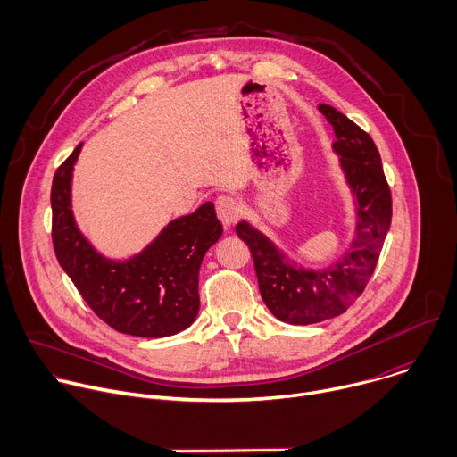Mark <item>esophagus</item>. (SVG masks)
<instances>
[{
  "label": "esophagus",
  "mask_w": 457,
  "mask_h": 457,
  "mask_svg": "<svg viewBox=\"0 0 457 457\" xmlns=\"http://www.w3.org/2000/svg\"><path fill=\"white\" fill-rule=\"evenodd\" d=\"M215 208H217V215L222 220V224L228 228L231 226L238 217H240V206L237 203V199H233L231 195H219L215 199Z\"/></svg>",
  "instance_id": "obj_1"
}]
</instances>
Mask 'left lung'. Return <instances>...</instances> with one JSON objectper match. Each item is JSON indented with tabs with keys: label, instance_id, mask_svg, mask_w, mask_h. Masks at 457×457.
Masks as SVG:
<instances>
[{
	"label": "left lung",
	"instance_id": "obj_1",
	"mask_svg": "<svg viewBox=\"0 0 457 457\" xmlns=\"http://www.w3.org/2000/svg\"><path fill=\"white\" fill-rule=\"evenodd\" d=\"M318 110L335 129L333 148L358 203L351 249L328 270H303L286 260L268 237L247 222L235 228L251 251L264 303L278 320L293 325L335 318L354 303L374 273L393 220V197L370 136L329 104H318Z\"/></svg>",
	"mask_w": 457,
	"mask_h": 457
}]
</instances>
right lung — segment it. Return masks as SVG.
Returning <instances> with one entry per match:
<instances>
[{"label": "right lung", "instance_id": "add662e5", "mask_svg": "<svg viewBox=\"0 0 457 457\" xmlns=\"http://www.w3.org/2000/svg\"><path fill=\"white\" fill-rule=\"evenodd\" d=\"M79 145L52 180V244L59 266L90 309L112 329L162 338L189 328L199 312V270L220 238L222 224L212 203L170 222L137 256L115 262L81 235L72 215L71 182Z\"/></svg>", "mask_w": 457, "mask_h": 457}]
</instances>
